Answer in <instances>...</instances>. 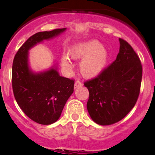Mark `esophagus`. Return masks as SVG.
<instances>
[{
    "instance_id": "esophagus-1",
    "label": "esophagus",
    "mask_w": 155,
    "mask_h": 155,
    "mask_svg": "<svg viewBox=\"0 0 155 155\" xmlns=\"http://www.w3.org/2000/svg\"><path fill=\"white\" fill-rule=\"evenodd\" d=\"M82 85H83L82 82L79 81V80H77V81H76L75 82V84H74V88L77 89L79 87H82Z\"/></svg>"
}]
</instances>
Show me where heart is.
Masks as SVG:
<instances>
[{
	"instance_id": "heart-1",
	"label": "heart",
	"mask_w": 155,
	"mask_h": 155,
	"mask_svg": "<svg viewBox=\"0 0 155 155\" xmlns=\"http://www.w3.org/2000/svg\"><path fill=\"white\" fill-rule=\"evenodd\" d=\"M69 54L74 60L82 59L80 63V71L84 76L87 78L98 75L107 61V51L101 43L95 40L74 46ZM62 65L66 70H72V64L66 57L62 58Z\"/></svg>"
}]
</instances>
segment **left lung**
<instances>
[{"label": "left lung", "instance_id": "obj_1", "mask_svg": "<svg viewBox=\"0 0 155 155\" xmlns=\"http://www.w3.org/2000/svg\"><path fill=\"white\" fill-rule=\"evenodd\" d=\"M119 40L116 60L84 83L90 93L87 111L92 120L101 125L122 120L134 107L140 93L143 72L140 58L126 41Z\"/></svg>", "mask_w": 155, "mask_h": 155}]
</instances>
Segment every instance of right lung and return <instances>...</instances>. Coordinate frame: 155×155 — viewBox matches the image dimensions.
Returning <instances> with one entry per match:
<instances>
[{"label":"right lung","mask_w":155,"mask_h":155,"mask_svg":"<svg viewBox=\"0 0 155 155\" xmlns=\"http://www.w3.org/2000/svg\"><path fill=\"white\" fill-rule=\"evenodd\" d=\"M65 29L58 28L33 35L19 48L14 58L12 81L16 101L25 115L41 124H51L60 118L74 92V79L60 76L54 68L40 74L33 73L28 66V50Z\"/></svg>","instance_id":"1"}]
</instances>
